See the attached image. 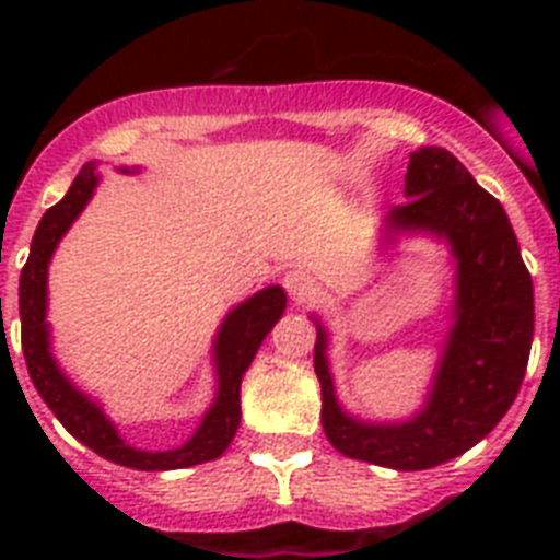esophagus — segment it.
<instances>
[{
  "label": "esophagus",
  "instance_id": "obj_1",
  "mask_svg": "<svg viewBox=\"0 0 560 560\" xmlns=\"http://www.w3.org/2000/svg\"><path fill=\"white\" fill-rule=\"evenodd\" d=\"M283 285L291 294V300H296V303H305V300L314 296V277L305 269H291L289 275L283 277Z\"/></svg>",
  "mask_w": 560,
  "mask_h": 560
}]
</instances>
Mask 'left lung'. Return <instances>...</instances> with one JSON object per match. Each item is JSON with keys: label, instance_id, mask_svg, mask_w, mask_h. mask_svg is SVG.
<instances>
[{"label": "left lung", "instance_id": "8db88e82", "mask_svg": "<svg viewBox=\"0 0 560 560\" xmlns=\"http://www.w3.org/2000/svg\"><path fill=\"white\" fill-rule=\"evenodd\" d=\"M407 205L381 221V244L429 235L452 257L448 328L423 404L409 418L370 420L336 395L330 334L316 314L314 370L323 429L336 452L395 471H423L459 457L491 434L516 400L533 345V280L504 207L446 148L409 153Z\"/></svg>", "mask_w": 560, "mask_h": 560}]
</instances>
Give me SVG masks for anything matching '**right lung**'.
I'll return each mask as SVG.
<instances>
[{
	"label": "right lung",
	"mask_w": 560,
	"mask_h": 560,
	"mask_svg": "<svg viewBox=\"0 0 560 560\" xmlns=\"http://www.w3.org/2000/svg\"><path fill=\"white\" fill-rule=\"evenodd\" d=\"M117 171L137 173V167H117ZM97 185H101L97 162H86L67 190V196L44 212L36 226V235H33V244H30V257L22 269V280H19L22 350L30 378L36 384L44 404L61 420L63 429L75 440H81L83 446L106 457L108 463L137 468V471H176V468L210 463V459L221 457L235 438L237 423H241V381H244V373L249 370L252 359L260 350L269 330L283 316V285H266L257 294L246 296L244 303L230 308V314L221 319L210 350L215 395H212L207 412L201 415L196 432L182 446L167 448V452H145V448L131 446L117 432L106 409L63 373L56 353H52V330L47 323L49 260L56 255L69 226L75 224L78 215L86 210Z\"/></svg>",
	"instance_id": "obj_1"
}]
</instances>
